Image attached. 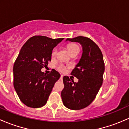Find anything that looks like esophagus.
Masks as SVG:
<instances>
[{"mask_svg": "<svg viewBox=\"0 0 129 129\" xmlns=\"http://www.w3.org/2000/svg\"><path fill=\"white\" fill-rule=\"evenodd\" d=\"M63 77V75H61V76H60V78L61 79H62V78Z\"/></svg>", "mask_w": 129, "mask_h": 129, "instance_id": "34e87169", "label": "esophagus"}]
</instances>
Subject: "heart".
<instances>
[{"instance_id":"1","label":"heart","mask_w":129,"mask_h":129,"mask_svg":"<svg viewBox=\"0 0 129 129\" xmlns=\"http://www.w3.org/2000/svg\"><path fill=\"white\" fill-rule=\"evenodd\" d=\"M67 50H68L69 52L71 54L72 53L75 52H79V48L77 45L72 44H70V45H69L68 46H67ZM56 53H57V49H54V50H52V54L53 56H54V55H55ZM57 69H58L59 71H60V72H64V71L66 70V66H65L63 64H60L58 65V67H57Z\"/></svg>"}]
</instances>
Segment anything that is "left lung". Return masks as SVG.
<instances>
[{
    "label": "left lung",
    "instance_id": "left-lung-1",
    "mask_svg": "<svg viewBox=\"0 0 129 129\" xmlns=\"http://www.w3.org/2000/svg\"><path fill=\"white\" fill-rule=\"evenodd\" d=\"M67 41L79 43L82 53L71 72L79 81L74 82L69 77H63L64 89L61 92V97L66 107L80 110L92 103L102 86L105 70L103 55L97 44L88 37L78 36L67 39Z\"/></svg>",
    "mask_w": 129,
    "mask_h": 129
}]
</instances>
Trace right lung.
I'll list each match as a JSON object with an SVG mask.
<instances>
[{"mask_svg":"<svg viewBox=\"0 0 129 129\" xmlns=\"http://www.w3.org/2000/svg\"><path fill=\"white\" fill-rule=\"evenodd\" d=\"M63 39L36 36L22 47L13 67L14 86L20 101L27 106L39 108L47 103L60 74L54 69L46 75L41 69L48 66L53 49Z\"/></svg>","mask_w":129,"mask_h":129,"instance_id":"1","label":"right lung"}]
</instances>
